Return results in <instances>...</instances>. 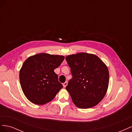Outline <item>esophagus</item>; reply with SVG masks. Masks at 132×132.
<instances>
[{
  "label": "esophagus",
  "mask_w": 132,
  "mask_h": 132,
  "mask_svg": "<svg viewBox=\"0 0 132 132\" xmlns=\"http://www.w3.org/2000/svg\"><path fill=\"white\" fill-rule=\"evenodd\" d=\"M67 85H68V82H67V81L65 82L63 84V87H65L67 86Z\"/></svg>",
  "instance_id": "1"
}]
</instances>
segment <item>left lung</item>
I'll return each instance as SVG.
<instances>
[{
  "label": "left lung",
  "mask_w": 132,
  "mask_h": 132,
  "mask_svg": "<svg viewBox=\"0 0 132 132\" xmlns=\"http://www.w3.org/2000/svg\"><path fill=\"white\" fill-rule=\"evenodd\" d=\"M72 79L66 86L74 105L80 109L97 105L105 97L109 83L107 67L97 55L87 53L65 58Z\"/></svg>",
  "instance_id": "left-lung-1"
}]
</instances>
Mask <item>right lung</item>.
I'll list each match as a JSON object with an SVG mask.
<instances>
[{"instance_id": "right-lung-1", "label": "right lung", "mask_w": 132, "mask_h": 132, "mask_svg": "<svg viewBox=\"0 0 132 132\" xmlns=\"http://www.w3.org/2000/svg\"><path fill=\"white\" fill-rule=\"evenodd\" d=\"M64 59L63 55L43 53L32 55L23 63L19 73L20 82L30 101L42 105L55 97L63 85L54 70Z\"/></svg>"}]
</instances>
